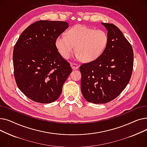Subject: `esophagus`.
<instances>
[{
	"label": "esophagus",
	"mask_w": 147,
	"mask_h": 147,
	"mask_svg": "<svg viewBox=\"0 0 147 147\" xmlns=\"http://www.w3.org/2000/svg\"><path fill=\"white\" fill-rule=\"evenodd\" d=\"M70 65L73 69H78L79 67V65L78 64H76V63H70Z\"/></svg>",
	"instance_id": "obj_1"
}]
</instances>
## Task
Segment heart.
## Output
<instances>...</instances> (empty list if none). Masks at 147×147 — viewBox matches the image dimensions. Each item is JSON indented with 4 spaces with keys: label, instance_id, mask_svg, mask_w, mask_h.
Instances as JSON below:
<instances>
[{
    "label": "heart",
    "instance_id": "obj_1",
    "mask_svg": "<svg viewBox=\"0 0 147 147\" xmlns=\"http://www.w3.org/2000/svg\"><path fill=\"white\" fill-rule=\"evenodd\" d=\"M109 36L103 30H95L84 25H76L67 31L66 36H58L56 47L63 58L71 56L76 46V57L85 63L98 59L105 51Z\"/></svg>",
    "mask_w": 147,
    "mask_h": 147
}]
</instances>
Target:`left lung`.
Returning a JSON list of instances; mask_svg holds the SVG:
<instances>
[{
    "label": "left lung",
    "mask_w": 147,
    "mask_h": 147,
    "mask_svg": "<svg viewBox=\"0 0 147 147\" xmlns=\"http://www.w3.org/2000/svg\"><path fill=\"white\" fill-rule=\"evenodd\" d=\"M101 24L109 36L105 51L80 67L82 94L94 104L107 103L117 97L129 83L134 66L132 47L120 30L113 24Z\"/></svg>",
    "instance_id": "obj_1"
}]
</instances>
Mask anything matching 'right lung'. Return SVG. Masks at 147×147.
<instances>
[{"instance_id": "obj_1", "label": "right lung", "mask_w": 147, "mask_h": 147, "mask_svg": "<svg viewBox=\"0 0 147 147\" xmlns=\"http://www.w3.org/2000/svg\"><path fill=\"white\" fill-rule=\"evenodd\" d=\"M68 27L64 21H38L21 33L15 45V81L22 93L34 102L55 101L72 71L55 45L56 38Z\"/></svg>"}]
</instances>
